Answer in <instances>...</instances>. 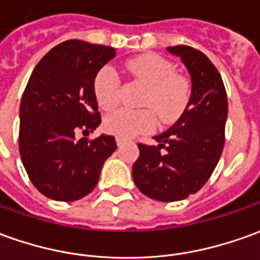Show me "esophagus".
<instances>
[{
	"instance_id": "34e87169",
	"label": "esophagus",
	"mask_w": 260,
	"mask_h": 260,
	"mask_svg": "<svg viewBox=\"0 0 260 260\" xmlns=\"http://www.w3.org/2000/svg\"><path fill=\"white\" fill-rule=\"evenodd\" d=\"M116 145H118V146H122L123 144H125V139H123V138H119V137H116Z\"/></svg>"
}]
</instances>
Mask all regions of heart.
<instances>
[{
	"instance_id": "1",
	"label": "heart",
	"mask_w": 260,
	"mask_h": 260,
	"mask_svg": "<svg viewBox=\"0 0 260 260\" xmlns=\"http://www.w3.org/2000/svg\"><path fill=\"white\" fill-rule=\"evenodd\" d=\"M126 70L145 86L139 105L149 109H119L105 118V129L119 138H132L149 132L160 122L176 121L188 107L190 98L189 81L179 74L168 59L155 54L135 56L126 62ZM93 92L100 107L111 111L121 102V79L114 67H102L93 79ZM152 109V111L150 109Z\"/></svg>"
}]
</instances>
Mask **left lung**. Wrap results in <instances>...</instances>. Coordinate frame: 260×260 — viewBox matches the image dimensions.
Masks as SVG:
<instances>
[{
    "label": "left lung",
    "mask_w": 260,
    "mask_h": 260,
    "mask_svg": "<svg viewBox=\"0 0 260 260\" xmlns=\"http://www.w3.org/2000/svg\"><path fill=\"white\" fill-rule=\"evenodd\" d=\"M167 49L189 72V102L169 129L153 137L158 145L138 144L132 178L146 197L175 202L197 193L218 165L225 145L228 96L220 74L204 52L188 45Z\"/></svg>",
    "instance_id": "8db88e82"
}]
</instances>
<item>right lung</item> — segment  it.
I'll return each mask as SVG.
<instances>
[{
    "instance_id": "add662e5",
    "label": "right lung",
    "mask_w": 260,
    "mask_h": 260,
    "mask_svg": "<svg viewBox=\"0 0 260 260\" xmlns=\"http://www.w3.org/2000/svg\"><path fill=\"white\" fill-rule=\"evenodd\" d=\"M115 48L78 40L61 42L34 68L19 107V153L34 186L49 199L72 202L91 193L115 138H81L101 123L96 72Z\"/></svg>"
}]
</instances>
